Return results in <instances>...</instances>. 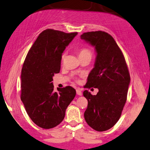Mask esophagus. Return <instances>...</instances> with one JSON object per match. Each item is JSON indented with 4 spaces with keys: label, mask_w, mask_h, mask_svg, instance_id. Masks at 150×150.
<instances>
[{
    "label": "esophagus",
    "mask_w": 150,
    "mask_h": 150,
    "mask_svg": "<svg viewBox=\"0 0 150 150\" xmlns=\"http://www.w3.org/2000/svg\"><path fill=\"white\" fill-rule=\"evenodd\" d=\"M76 92H77V94L79 96H82V94H83V93H82V92L79 89L76 90Z\"/></svg>",
    "instance_id": "esophagus-1"
}]
</instances>
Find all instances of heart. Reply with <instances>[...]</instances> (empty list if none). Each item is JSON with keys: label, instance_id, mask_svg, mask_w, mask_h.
<instances>
[{"label": "heart", "instance_id": "obj_1", "mask_svg": "<svg viewBox=\"0 0 150 150\" xmlns=\"http://www.w3.org/2000/svg\"><path fill=\"white\" fill-rule=\"evenodd\" d=\"M78 56L79 58H84V57H90L92 58V52L91 51V50L86 47H83L79 49L78 51ZM64 56L62 57V59H64Z\"/></svg>", "mask_w": 150, "mask_h": 150}]
</instances>
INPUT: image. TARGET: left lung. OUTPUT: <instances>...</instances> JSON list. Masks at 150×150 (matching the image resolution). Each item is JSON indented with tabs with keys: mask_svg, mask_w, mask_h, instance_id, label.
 <instances>
[{
	"mask_svg": "<svg viewBox=\"0 0 150 150\" xmlns=\"http://www.w3.org/2000/svg\"><path fill=\"white\" fill-rule=\"evenodd\" d=\"M95 47L94 67L88 77L86 88H98L96 95L88 90L83 96L88 100L84 119L96 131L109 129L118 121L127 100L130 75L121 49L110 34L103 31L85 32L81 36Z\"/></svg>",
	"mask_w": 150,
	"mask_h": 150,
	"instance_id": "left-lung-1",
	"label": "left lung"
}]
</instances>
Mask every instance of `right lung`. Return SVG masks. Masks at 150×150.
<instances>
[{
	"label": "right lung",
	"mask_w": 150,
	"mask_h": 150,
	"mask_svg": "<svg viewBox=\"0 0 150 150\" xmlns=\"http://www.w3.org/2000/svg\"><path fill=\"white\" fill-rule=\"evenodd\" d=\"M77 32L47 29L29 50L21 70V99L35 124L51 129L62 122L67 107L75 97L71 86L54 90L52 77L60 70L62 54Z\"/></svg>",
	"instance_id": "right-lung-1"
}]
</instances>
